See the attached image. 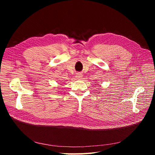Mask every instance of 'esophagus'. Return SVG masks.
<instances>
[{
	"instance_id": "obj_1",
	"label": "esophagus",
	"mask_w": 155,
	"mask_h": 155,
	"mask_svg": "<svg viewBox=\"0 0 155 155\" xmlns=\"http://www.w3.org/2000/svg\"><path fill=\"white\" fill-rule=\"evenodd\" d=\"M76 78L78 79H81L82 78H83V74H81V73H78V74H76Z\"/></svg>"
}]
</instances>
